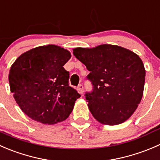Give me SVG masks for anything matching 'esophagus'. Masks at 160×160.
<instances>
[{
	"mask_svg": "<svg viewBox=\"0 0 160 160\" xmlns=\"http://www.w3.org/2000/svg\"><path fill=\"white\" fill-rule=\"evenodd\" d=\"M78 92H79V93L80 94H83V92H84V88H83V85H78Z\"/></svg>",
	"mask_w": 160,
	"mask_h": 160,
	"instance_id": "1",
	"label": "esophagus"
}]
</instances>
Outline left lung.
Masks as SVG:
<instances>
[{"instance_id":"1","label":"left lung","mask_w":160,"mask_h":160,"mask_svg":"<svg viewBox=\"0 0 160 160\" xmlns=\"http://www.w3.org/2000/svg\"><path fill=\"white\" fill-rule=\"evenodd\" d=\"M73 54L90 72L86 78L92 90L85 96L95 119L107 125L127 121L143 95L145 70L141 58L128 49L110 44L75 48Z\"/></svg>"}]
</instances>
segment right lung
Returning a JSON list of instances; mask_svg holds the SVG:
<instances>
[{
    "mask_svg": "<svg viewBox=\"0 0 160 160\" xmlns=\"http://www.w3.org/2000/svg\"><path fill=\"white\" fill-rule=\"evenodd\" d=\"M68 50L55 45L38 47L18 57L11 67V92L21 110L31 119L55 124L68 118L80 97L69 85L64 65Z\"/></svg>",
    "mask_w": 160,
    "mask_h": 160,
    "instance_id": "right-lung-1",
    "label": "right lung"
}]
</instances>
